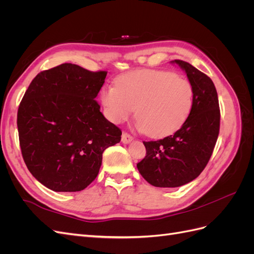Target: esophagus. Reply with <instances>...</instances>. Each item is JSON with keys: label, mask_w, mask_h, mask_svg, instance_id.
Returning <instances> with one entry per match:
<instances>
[{"label": "esophagus", "mask_w": 254, "mask_h": 254, "mask_svg": "<svg viewBox=\"0 0 254 254\" xmlns=\"http://www.w3.org/2000/svg\"><path fill=\"white\" fill-rule=\"evenodd\" d=\"M133 140V137H132V135H130L129 133H127V132H123V134H122V142L124 143V144H128V143H130Z\"/></svg>", "instance_id": "esophagus-1"}]
</instances>
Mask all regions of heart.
Wrapping results in <instances>:
<instances>
[{
	"instance_id": "heart-1",
	"label": "heart",
	"mask_w": 254,
	"mask_h": 254,
	"mask_svg": "<svg viewBox=\"0 0 254 254\" xmlns=\"http://www.w3.org/2000/svg\"><path fill=\"white\" fill-rule=\"evenodd\" d=\"M101 97L111 122L126 121L135 109L139 127L160 137L187 121L194 105V88L183 76L143 68L122 75L117 86L103 89Z\"/></svg>"
}]
</instances>
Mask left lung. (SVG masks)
<instances>
[{
	"instance_id": "8db88e82",
	"label": "left lung",
	"mask_w": 254,
	"mask_h": 254,
	"mask_svg": "<svg viewBox=\"0 0 254 254\" xmlns=\"http://www.w3.org/2000/svg\"><path fill=\"white\" fill-rule=\"evenodd\" d=\"M186 71L194 88V105L180 129L164 139L143 142L145 158L136 164L143 178L157 188H178L204 170L216 144L220 110L212 79L183 60H174Z\"/></svg>"
}]
</instances>
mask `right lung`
<instances>
[{"label": "right lung", "instance_id": "right-lung-1", "mask_svg": "<svg viewBox=\"0 0 254 254\" xmlns=\"http://www.w3.org/2000/svg\"><path fill=\"white\" fill-rule=\"evenodd\" d=\"M107 76L63 64L38 74L18 109L23 160L35 178L55 191H79L93 181L103 152L122 131L95 101Z\"/></svg>", "mask_w": 254, "mask_h": 254}]
</instances>
